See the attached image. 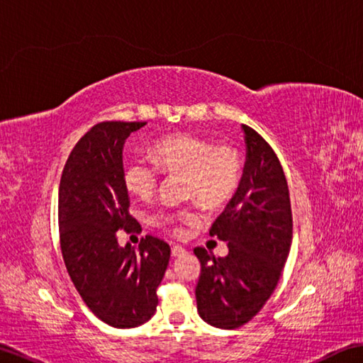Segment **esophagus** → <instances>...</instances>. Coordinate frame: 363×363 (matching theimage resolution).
Segmentation results:
<instances>
[{
  "label": "esophagus",
  "mask_w": 363,
  "mask_h": 363,
  "mask_svg": "<svg viewBox=\"0 0 363 363\" xmlns=\"http://www.w3.org/2000/svg\"><path fill=\"white\" fill-rule=\"evenodd\" d=\"M184 252H186V250H184L182 246H177V245H174L173 248H172V256H173V257H179V256H182Z\"/></svg>",
  "instance_id": "esophagus-1"
}]
</instances>
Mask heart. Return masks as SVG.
Listing matches in <instances>:
<instances>
[{"mask_svg": "<svg viewBox=\"0 0 363 363\" xmlns=\"http://www.w3.org/2000/svg\"><path fill=\"white\" fill-rule=\"evenodd\" d=\"M154 162L148 157L135 156L123 168V184L130 195L150 199L164 173H181L187 198H196L207 209L225 207L240 186L242 162L238 151L226 143L195 134H174L162 137L152 145ZM156 225L176 230L177 221L195 220L190 211L159 212L154 215Z\"/></svg>", "mask_w": 363, "mask_h": 363, "instance_id": "obj_1", "label": "heart"}]
</instances>
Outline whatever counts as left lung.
Segmentation results:
<instances>
[{"mask_svg":"<svg viewBox=\"0 0 363 363\" xmlns=\"http://www.w3.org/2000/svg\"><path fill=\"white\" fill-rule=\"evenodd\" d=\"M243 133L240 186L209 233L228 242V256L194 250L201 262L195 289L199 317L221 329L240 328L256 317L279 282L291 245V206L281 162L252 128L243 125Z\"/></svg>","mask_w":363,"mask_h":363,"instance_id":"obj_1","label":"left lung"}]
</instances>
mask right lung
<instances>
[{
    "label": "right lung",
    "instance_id": "right-lung-1",
    "mask_svg": "<svg viewBox=\"0 0 363 363\" xmlns=\"http://www.w3.org/2000/svg\"><path fill=\"white\" fill-rule=\"evenodd\" d=\"M145 121H101L68 156L59 186V238L67 272L82 301L112 328L148 321L157 307V287L169 246L143 237L138 248H121L117 230H135L123 184V145ZM135 228H133L132 226Z\"/></svg>",
    "mask_w": 363,
    "mask_h": 363
}]
</instances>
